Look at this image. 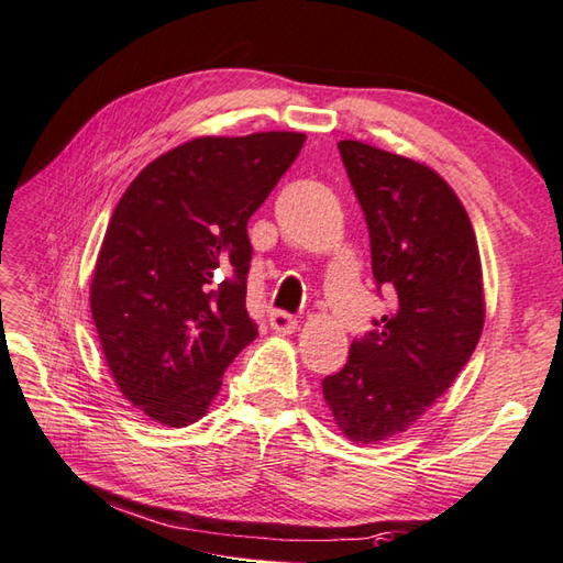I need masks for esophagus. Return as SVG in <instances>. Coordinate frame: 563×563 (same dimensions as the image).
I'll return each mask as SVG.
<instances>
[{"label": "esophagus", "instance_id": "34e87169", "mask_svg": "<svg viewBox=\"0 0 563 563\" xmlns=\"http://www.w3.org/2000/svg\"><path fill=\"white\" fill-rule=\"evenodd\" d=\"M268 322H271L273 332H278V334H292L297 329V317L290 312H283V310L271 312Z\"/></svg>", "mask_w": 563, "mask_h": 563}]
</instances>
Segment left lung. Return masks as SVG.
<instances>
[{
  "label": "left lung",
  "mask_w": 563,
  "mask_h": 563,
  "mask_svg": "<svg viewBox=\"0 0 563 563\" xmlns=\"http://www.w3.org/2000/svg\"><path fill=\"white\" fill-rule=\"evenodd\" d=\"M339 153L366 214L373 278L395 307L322 390L351 442L378 444L420 420L468 363L486 317L481 256L464 205L432 168L361 141H339Z\"/></svg>",
  "instance_id": "1"
}]
</instances>
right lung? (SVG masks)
<instances>
[{
    "instance_id": "1",
    "label": "right lung",
    "mask_w": 563,
    "mask_h": 563,
    "mask_svg": "<svg viewBox=\"0 0 563 563\" xmlns=\"http://www.w3.org/2000/svg\"><path fill=\"white\" fill-rule=\"evenodd\" d=\"M302 143L295 131L192 139L121 195L90 307L119 390L151 420H200L229 363L258 336L246 312V224Z\"/></svg>"
}]
</instances>
